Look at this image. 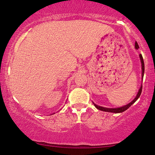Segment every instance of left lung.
Listing matches in <instances>:
<instances>
[{
    "label": "left lung",
    "instance_id": "1",
    "mask_svg": "<svg viewBox=\"0 0 155 155\" xmlns=\"http://www.w3.org/2000/svg\"><path fill=\"white\" fill-rule=\"evenodd\" d=\"M135 48H136V49H138V48H139V46H138V44H137V41H135ZM139 56H140V58L141 64H142V77H143V78L144 72H145V65H144V61H143V56H142V54H140ZM142 89H143V86L141 85L140 88L138 92H137V94L136 95V97H135V98L133 99V100L131 101V102L128 104L124 106V107H119V108H106V107H100V106L95 104L94 103H93V104H94V107H96L97 109L101 110V111H107V112H111V113H122V112H124V111H126V110L128 109V108L133 104H134L135 101L137 100V99L139 98L140 96V94H141Z\"/></svg>",
    "mask_w": 155,
    "mask_h": 155
}]
</instances>
